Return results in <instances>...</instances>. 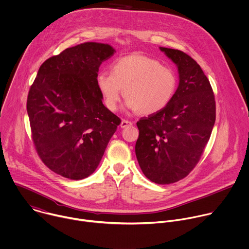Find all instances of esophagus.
I'll return each mask as SVG.
<instances>
[{"mask_svg":"<svg viewBox=\"0 0 249 249\" xmlns=\"http://www.w3.org/2000/svg\"><path fill=\"white\" fill-rule=\"evenodd\" d=\"M132 122L131 121H128V120H125V119H123L122 121H121V123H120V127L121 128H126V127H129V126H132Z\"/></svg>","mask_w":249,"mask_h":249,"instance_id":"1","label":"esophagus"}]
</instances>
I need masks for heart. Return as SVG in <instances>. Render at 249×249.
<instances>
[{"label":"heart","mask_w":249,"mask_h":249,"mask_svg":"<svg viewBox=\"0 0 249 249\" xmlns=\"http://www.w3.org/2000/svg\"><path fill=\"white\" fill-rule=\"evenodd\" d=\"M97 85L107 107L115 111L123 94L127 108L142 114H153L166 107L176 90L172 69L154 58L134 53L113 62L111 73L98 74Z\"/></svg>","instance_id":"b5f03b06"}]
</instances>
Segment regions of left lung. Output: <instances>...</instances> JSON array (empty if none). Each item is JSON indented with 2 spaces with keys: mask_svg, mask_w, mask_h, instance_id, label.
Wrapping results in <instances>:
<instances>
[{
  "mask_svg": "<svg viewBox=\"0 0 249 249\" xmlns=\"http://www.w3.org/2000/svg\"><path fill=\"white\" fill-rule=\"evenodd\" d=\"M177 66L179 85L170 103L137 122L135 150L144 176L159 185L180 181L195 168L216 118L209 80L187 53L159 47Z\"/></svg>",
  "mask_w": 249,
  "mask_h": 249,
  "instance_id": "obj_1",
  "label": "left lung"
}]
</instances>
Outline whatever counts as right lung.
Returning <instances> with one entry per match:
<instances>
[{
    "instance_id": "1",
    "label": "right lung",
    "mask_w": 249,
    "mask_h": 249,
    "mask_svg": "<svg viewBox=\"0 0 249 249\" xmlns=\"http://www.w3.org/2000/svg\"><path fill=\"white\" fill-rule=\"evenodd\" d=\"M115 50L86 42L48 58L27 98L32 139L46 166L71 180L99 166L121 120L103 104L97 77Z\"/></svg>"
}]
</instances>
